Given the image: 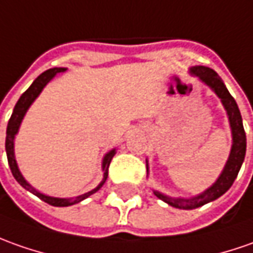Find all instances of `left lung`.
<instances>
[{
    "label": "left lung",
    "mask_w": 253,
    "mask_h": 253,
    "mask_svg": "<svg viewBox=\"0 0 253 253\" xmlns=\"http://www.w3.org/2000/svg\"><path fill=\"white\" fill-rule=\"evenodd\" d=\"M191 74L198 76L203 83H206L210 89L217 94L218 99L221 100L225 111H227V115H228L230 126H231L233 146H231L228 160L225 163L224 170L221 171L217 181L210 188H208L205 192L196 195L194 198H189V199H181V198L174 199V198H169L166 195L154 191V195L159 199L169 203L170 206L177 208V209L186 210L201 208L203 205H206V203H209L211 201H216L221 195H224L231 188L235 178L238 175L242 163H244V159H245V152H247V136H245V130H244V125H242V117L241 113H240V108L237 106L233 96L230 94V91L227 90L221 78L213 69H210L208 67H202V65L191 68Z\"/></svg>",
    "instance_id": "1"
}]
</instances>
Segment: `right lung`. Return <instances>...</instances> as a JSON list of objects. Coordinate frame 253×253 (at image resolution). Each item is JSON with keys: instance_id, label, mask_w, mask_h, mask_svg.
<instances>
[{"instance_id": "obj_1", "label": "right lung", "mask_w": 253, "mask_h": 253, "mask_svg": "<svg viewBox=\"0 0 253 253\" xmlns=\"http://www.w3.org/2000/svg\"><path fill=\"white\" fill-rule=\"evenodd\" d=\"M65 69L64 68H52V69H47L45 72H43L42 75H39L35 79V82L30 84L28 90L25 91L22 96L18 100L16 106L13 108V113H12L11 118L8 121V126H6V139H5V150H6V157H8V163H9V169L12 171V175L15 177V179L19 182L20 185L23 186L25 189H28L29 192H32L33 195H36L37 198H40L42 201L51 205V206H58V208H64V206H71V205H75V203H79L82 202L83 199L89 198L91 194L97 192L100 188L103 186V184L106 182L107 175H108V167H110V163L113 160L115 154V149L110 150L108 153L104 156L103 159V181L100 182L99 185L96 186L93 191L90 192H86V194L79 195L76 198H69V199H65V198H54V196H47V195L42 194L39 191H36L33 186L29 184L28 181L23 178V175L20 174L19 169H18V164H16V160H15V153H13V139H15V135L18 133L19 130L20 123L23 120V117L26 114V111L29 110V107L32 106V103L35 101L36 97L42 93V90L44 89V86L47 83L51 81L54 76H57L61 72H64Z\"/></svg>"}]
</instances>
